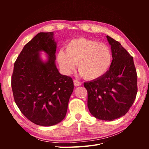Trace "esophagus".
<instances>
[{"instance_id": "1", "label": "esophagus", "mask_w": 149, "mask_h": 149, "mask_svg": "<svg viewBox=\"0 0 149 149\" xmlns=\"http://www.w3.org/2000/svg\"><path fill=\"white\" fill-rule=\"evenodd\" d=\"M73 82H74V85L76 87L79 86L81 85V83L79 82V81H76V80H74Z\"/></svg>"}]
</instances>
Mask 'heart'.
<instances>
[{
  "instance_id": "1",
  "label": "heart",
  "mask_w": 149,
  "mask_h": 149,
  "mask_svg": "<svg viewBox=\"0 0 149 149\" xmlns=\"http://www.w3.org/2000/svg\"><path fill=\"white\" fill-rule=\"evenodd\" d=\"M57 61L65 74H70L78 64L81 76L88 80H95L109 69L112 55L106 44L81 37L68 43L66 51H58Z\"/></svg>"
}]
</instances>
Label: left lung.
I'll return each instance as SVG.
<instances>
[{
	"label": "left lung",
	"mask_w": 149,
	"mask_h": 149,
	"mask_svg": "<svg viewBox=\"0 0 149 149\" xmlns=\"http://www.w3.org/2000/svg\"><path fill=\"white\" fill-rule=\"evenodd\" d=\"M111 47L112 64L102 77L84 83L88 107L94 118L113 120L132 106L137 93V76L132 56L120 43L107 35Z\"/></svg>",
	"instance_id": "left-lung-1"
}]
</instances>
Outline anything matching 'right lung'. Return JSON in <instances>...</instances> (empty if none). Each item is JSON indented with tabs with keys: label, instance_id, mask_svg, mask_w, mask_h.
Wrapping results in <instances>:
<instances>
[{
	"label": "right lung",
	"instance_id": "1",
	"mask_svg": "<svg viewBox=\"0 0 149 149\" xmlns=\"http://www.w3.org/2000/svg\"><path fill=\"white\" fill-rule=\"evenodd\" d=\"M54 33L40 32L26 43L14 63L12 89L17 106L26 118L51 126L65 118L73 81L57 69ZM45 52L43 61L41 52Z\"/></svg>",
	"mask_w": 149,
	"mask_h": 149
}]
</instances>
